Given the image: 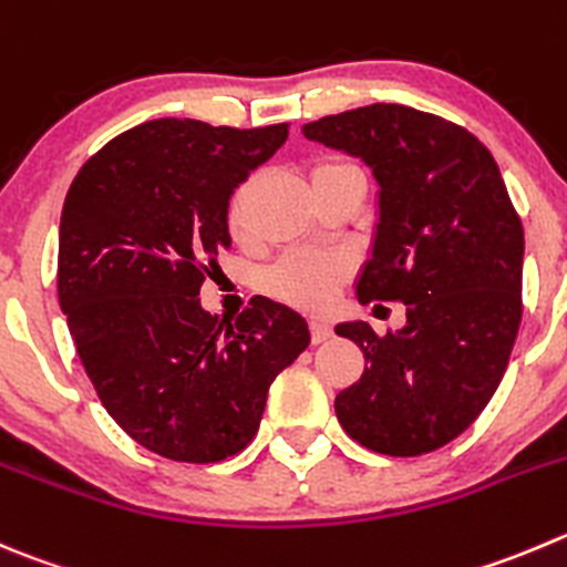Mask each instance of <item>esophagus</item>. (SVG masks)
Listing matches in <instances>:
<instances>
[{"instance_id":"obj_1","label":"esophagus","mask_w":567,"mask_h":567,"mask_svg":"<svg viewBox=\"0 0 567 567\" xmlns=\"http://www.w3.org/2000/svg\"><path fill=\"white\" fill-rule=\"evenodd\" d=\"M310 334H312V343H323V340L332 338V327H329V321L316 318V321L310 323Z\"/></svg>"}]
</instances>
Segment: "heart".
Listing matches in <instances>:
<instances>
[{"label": "heart", "mask_w": 567, "mask_h": 567, "mask_svg": "<svg viewBox=\"0 0 567 567\" xmlns=\"http://www.w3.org/2000/svg\"><path fill=\"white\" fill-rule=\"evenodd\" d=\"M343 168H357L343 161H323L312 166V179H321L327 174L343 172ZM229 229L235 235L244 233V218H240V205L233 202L229 207ZM349 277V262L338 255H318V251H290L285 255L277 266H271L262 277L268 293L279 296V299L290 301V305L318 307L329 305L334 290L346 282Z\"/></svg>", "instance_id": "obj_1"}]
</instances>
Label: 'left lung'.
Returning a JSON list of instances; mask_svg holds the SVG:
<instances>
[{
	"label": "left lung",
	"instance_id": "1",
	"mask_svg": "<svg viewBox=\"0 0 567 567\" xmlns=\"http://www.w3.org/2000/svg\"><path fill=\"white\" fill-rule=\"evenodd\" d=\"M301 132L371 166L379 224L357 299L406 305L399 332L334 327L368 365L334 399L340 426L388 457L435 452L493 399L520 327L524 227L502 172L465 126L404 104L346 110Z\"/></svg>",
	"mask_w": 567,
	"mask_h": 567
}]
</instances>
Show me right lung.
Instances as JSON below:
<instances>
[{
	"mask_svg": "<svg viewBox=\"0 0 567 567\" xmlns=\"http://www.w3.org/2000/svg\"><path fill=\"white\" fill-rule=\"evenodd\" d=\"M288 124L157 118L76 172L60 216L58 296L76 354L121 430L177 463H221L257 435L268 388L310 343L307 321L255 296L235 321L199 290L229 249L235 188Z\"/></svg>",
	"mask_w": 567,
	"mask_h": 567,
	"instance_id": "add662e5",
	"label": "right lung"
}]
</instances>
